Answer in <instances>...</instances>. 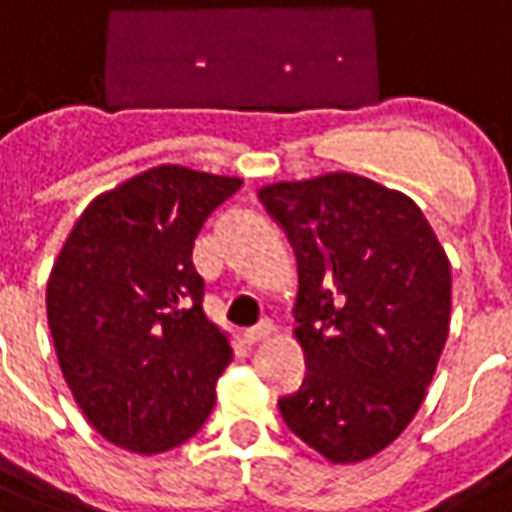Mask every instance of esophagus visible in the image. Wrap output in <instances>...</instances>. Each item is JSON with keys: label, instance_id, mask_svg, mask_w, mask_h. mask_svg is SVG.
I'll return each instance as SVG.
<instances>
[{"label": "esophagus", "instance_id": "34e87169", "mask_svg": "<svg viewBox=\"0 0 512 512\" xmlns=\"http://www.w3.org/2000/svg\"><path fill=\"white\" fill-rule=\"evenodd\" d=\"M273 335V322L271 319H263L260 325L249 327L247 333H244V338H247L249 343H260V341H268Z\"/></svg>", "mask_w": 512, "mask_h": 512}]
</instances>
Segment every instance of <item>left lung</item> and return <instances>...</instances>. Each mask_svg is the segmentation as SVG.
I'll return each instance as SVG.
<instances>
[{"mask_svg":"<svg viewBox=\"0 0 512 512\" xmlns=\"http://www.w3.org/2000/svg\"><path fill=\"white\" fill-rule=\"evenodd\" d=\"M298 257L306 381L284 424L333 464L365 462L416 416L451 322V263L400 190L330 171L257 190Z\"/></svg>","mask_w":512,"mask_h":512,"instance_id":"obj_1","label":"left lung"}]
</instances>
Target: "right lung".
<instances>
[{
    "label": "right lung",
    "mask_w": 512,
    "mask_h": 512,
    "mask_svg": "<svg viewBox=\"0 0 512 512\" xmlns=\"http://www.w3.org/2000/svg\"><path fill=\"white\" fill-rule=\"evenodd\" d=\"M239 187V177L152 166L96 195L50 268L58 368L88 424L126 451L163 454L212 413L233 346L201 306L193 247Z\"/></svg>",
    "instance_id": "1"
}]
</instances>
